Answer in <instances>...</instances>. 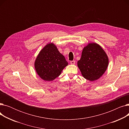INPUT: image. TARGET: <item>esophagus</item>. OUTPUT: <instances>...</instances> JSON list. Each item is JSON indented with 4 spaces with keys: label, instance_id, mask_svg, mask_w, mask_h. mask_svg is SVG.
I'll return each instance as SVG.
<instances>
[{
    "label": "esophagus",
    "instance_id": "34e87169",
    "mask_svg": "<svg viewBox=\"0 0 129 129\" xmlns=\"http://www.w3.org/2000/svg\"><path fill=\"white\" fill-rule=\"evenodd\" d=\"M70 63H71V64H72V65H74V64H75V60H72V61H71Z\"/></svg>",
    "mask_w": 129,
    "mask_h": 129
}]
</instances>
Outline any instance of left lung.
<instances>
[{
  "label": "left lung",
  "mask_w": 129,
  "mask_h": 129,
  "mask_svg": "<svg viewBox=\"0 0 129 129\" xmlns=\"http://www.w3.org/2000/svg\"><path fill=\"white\" fill-rule=\"evenodd\" d=\"M108 63L109 59L102 47L97 43H91L84 47L77 65L83 76L93 82L105 73Z\"/></svg>",
  "instance_id": "obj_1"
}]
</instances>
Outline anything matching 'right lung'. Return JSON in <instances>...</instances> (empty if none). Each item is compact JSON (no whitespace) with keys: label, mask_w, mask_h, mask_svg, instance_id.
<instances>
[{"label":"right lung","mask_w":129,"mask_h":129,"mask_svg":"<svg viewBox=\"0 0 129 129\" xmlns=\"http://www.w3.org/2000/svg\"><path fill=\"white\" fill-rule=\"evenodd\" d=\"M68 65L65 57L53 43H49L41 50L35 60L38 75L45 81H52L59 76Z\"/></svg>","instance_id":"right-lung-1"}]
</instances>
